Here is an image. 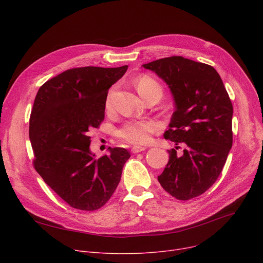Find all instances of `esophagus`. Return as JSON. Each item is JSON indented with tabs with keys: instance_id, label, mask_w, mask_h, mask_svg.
I'll return each instance as SVG.
<instances>
[{
	"instance_id": "obj_1",
	"label": "esophagus",
	"mask_w": 263,
	"mask_h": 263,
	"mask_svg": "<svg viewBox=\"0 0 263 263\" xmlns=\"http://www.w3.org/2000/svg\"><path fill=\"white\" fill-rule=\"evenodd\" d=\"M146 150V147H143V146H133L131 151L132 154H139V153H142V151Z\"/></svg>"
}]
</instances>
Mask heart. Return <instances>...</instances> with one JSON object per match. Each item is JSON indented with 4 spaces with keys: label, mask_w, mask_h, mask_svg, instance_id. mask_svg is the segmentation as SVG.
Returning a JSON list of instances; mask_svg holds the SVG:
<instances>
[{
    "label": "heart",
    "mask_w": 263,
    "mask_h": 263,
    "mask_svg": "<svg viewBox=\"0 0 263 263\" xmlns=\"http://www.w3.org/2000/svg\"><path fill=\"white\" fill-rule=\"evenodd\" d=\"M135 86L137 91L142 96V98L155 90L162 92V87L159 83L155 79L147 76L137 79L135 82ZM159 129L160 124L156 120L133 119L124 122L117 130L116 134L123 142L133 145H143L147 144L151 139V134H154Z\"/></svg>",
    "instance_id": "obj_1"
}]
</instances>
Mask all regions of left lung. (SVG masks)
Here are the masks:
<instances>
[{
  "label": "left lung",
  "instance_id": "obj_1",
  "mask_svg": "<svg viewBox=\"0 0 263 263\" xmlns=\"http://www.w3.org/2000/svg\"><path fill=\"white\" fill-rule=\"evenodd\" d=\"M171 88L175 100L170 129L164 137L184 144L181 156L168 150L170 160L158 177L162 187L179 200L197 197L222 173L232 146L233 108L215 69L182 57L143 65Z\"/></svg>",
  "mask_w": 263,
  "mask_h": 263
}]
</instances>
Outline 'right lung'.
I'll use <instances>...</instances> for the list:
<instances>
[{
	"mask_svg": "<svg viewBox=\"0 0 263 263\" xmlns=\"http://www.w3.org/2000/svg\"><path fill=\"white\" fill-rule=\"evenodd\" d=\"M127 69V65L68 69L36 95L30 117L34 167L74 209L93 211L104 205L130 158L127 149L109 147V155L96 159L88 133L103 121L108 89Z\"/></svg>",
	"mask_w": 263,
	"mask_h": 263,
	"instance_id": "1",
	"label": "right lung"
}]
</instances>
